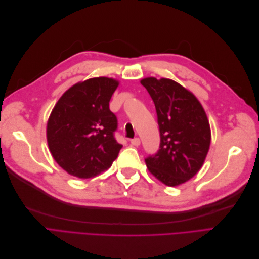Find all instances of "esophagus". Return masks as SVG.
<instances>
[{
    "mask_svg": "<svg viewBox=\"0 0 259 259\" xmlns=\"http://www.w3.org/2000/svg\"><path fill=\"white\" fill-rule=\"evenodd\" d=\"M131 144H132L133 146H136V147H138V146L140 145V139H139L138 137L133 138V139H131Z\"/></svg>",
    "mask_w": 259,
    "mask_h": 259,
    "instance_id": "esophagus-1",
    "label": "esophagus"
}]
</instances>
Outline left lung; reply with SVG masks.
<instances>
[{
	"label": "left lung",
	"instance_id": "left-lung-1",
	"mask_svg": "<svg viewBox=\"0 0 259 259\" xmlns=\"http://www.w3.org/2000/svg\"><path fill=\"white\" fill-rule=\"evenodd\" d=\"M151 96L160 130V147L145 159L149 171L161 183L175 187L202 167L210 145L206 113L192 93L169 79L140 81Z\"/></svg>",
	"mask_w": 259,
	"mask_h": 259
}]
</instances>
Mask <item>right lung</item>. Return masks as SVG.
I'll list each match as a JSON object with an SVG mask.
<instances>
[{"mask_svg": "<svg viewBox=\"0 0 259 259\" xmlns=\"http://www.w3.org/2000/svg\"><path fill=\"white\" fill-rule=\"evenodd\" d=\"M117 85L93 77L70 88L55 105L46 136L53 158L68 174L95 177L117 158L123 146L114 137L117 119L109 109Z\"/></svg>", "mask_w": 259, "mask_h": 259, "instance_id": "obj_1", "label": "right lung"}]
</instances>
